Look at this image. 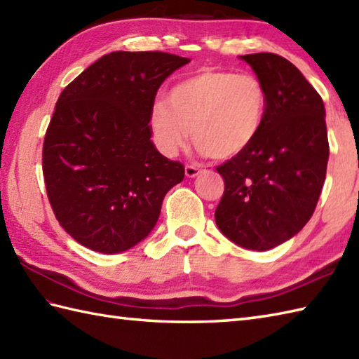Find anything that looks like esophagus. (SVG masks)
<instances>
[{
    "label": "esophagus",
    "mask_w": 359,
    "mask_h": 359,
    "mask_svg": "<svg viewBox=\"0 0 359 359\" xmlns=\"http://www.w3.org/2000/svg\"><path fill=\"white\" fill-rule=\"evenodd\" d=\"M202 172V170L199 166H194V165H187L185 166V175L187 177H189V179H193V177H197V175H199Z\"/></svg>",
    "instance_id": "obj_1"
}]
</instances>
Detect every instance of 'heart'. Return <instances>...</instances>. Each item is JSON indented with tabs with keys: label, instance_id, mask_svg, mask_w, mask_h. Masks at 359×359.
I'll return each mask as SVG.
<instances>
[{
	"label": "heart",
	"instance_id": "1",
	"mask_svg": "<svg viewBox=\"0 0 359 359\" xmlns=\"http://www.w3.org/2000/svg\"><path fill=\"white\" fill-rule=\"evenodd\" d=\"M266 116V90L250 74L202 69L179 81L157 102L149 126L157 148L174 157L185 147L189 129L194 144L215 160L243 154L261 134Z\"/></svg>",
	"mask_w": 359,
	"mask_h": 359
}]
</instances>
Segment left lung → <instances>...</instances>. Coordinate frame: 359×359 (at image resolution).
I'll return each mask as SVG.
<instances>
[{"label":"left lung","mask_w":359,"mask_h":359,"mask_svg":"<svg viewBox=\"0 0 359 359\" xmlns=\"http://www.w3.org/2000/svg\"><path fill=\"white\" fill-rule=\"evenodd\" d=\"M266 90L261 134L243 154L217 166L225 191L215 217L228 239L265 251L306 225L329 162L323 98L294 65L276 53L241 55Z\"/></svg>","instance_id":"1"}]
</instances>
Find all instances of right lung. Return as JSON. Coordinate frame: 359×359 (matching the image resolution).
Returning a JSON list of instances; mask_svg holds the SVG:
<instances>
[{
    "label": "right lung",
    "instance_id": "right-lung-1",
    "mask_svg": "<svg viewBox=\"0 0 359 359\" xmlns=\"http://www.w3.org/2000/svg\"><path fill=\"white\" fill-rule=\"evenodd\" d=\"M189 63L166 52L98 58L58 97L43 144L46 191L67 234L98 253H121L156 226L185 168L151 142L160 85Z\"/></svg>",
    "mask_w": 359,
    "mask_h": 359
}]
</instances>
